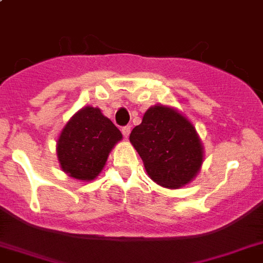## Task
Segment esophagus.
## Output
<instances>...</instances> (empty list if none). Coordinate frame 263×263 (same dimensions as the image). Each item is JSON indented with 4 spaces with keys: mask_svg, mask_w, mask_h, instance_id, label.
<instances>
[{
    "mask_svg": "<svg viewBox=\"0 0 263 263\" xmlns=\"http://www.w3.org/2000/svg\"><path fill=\"white\" fill-rule=\"evenodd\" d=\"M121 132H123V135L125 136V138H128L129 134H131V125H125V127H123Z\"/></svg>",
    "mask_w": 263,
    "mask_h": 263,
    "instance_id": "esophagus-1",
    "label": "esophagus"
}]
</instances>
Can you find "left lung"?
Instances as JSON below:
<instances>
[{"label":"left lung","instance_id":"1","mask_svg":"<svg viewBox=\"0 0 263 263\" xmlns=\"http://www.w3.org/2000/svg\"><path fill=\"white\" fill-rule=\"evenodd\" d=\"M129 142L143 161L153 181L180 188L191 181L203 162V146L191 121L173 107L156 105L147 109Z\"/></svg>","mask_w":263,"mask_h":263}]
</instances>
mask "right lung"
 I'll return each mask as SVG.
<instances>
[{"mask_svg":"<svg viewBox=\"0 0 263 263\" xmlns=\"http://www.w3.org/2000/svg\"><path fill=\"white\" fill-rule=\"evenodd\" d=\"M123 138L98 107L86 106L72 116L57 140L60 166L73 179L90 181L101 173L109 153Z\"/></svg>","mask_w":263,"mask_h":263,"instance_id":"1","label":"right lung"}]
</instances>
